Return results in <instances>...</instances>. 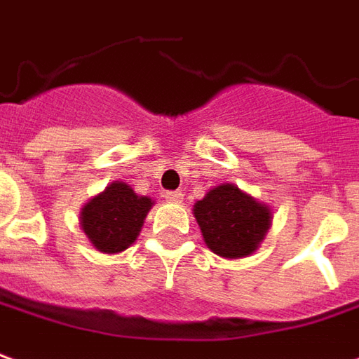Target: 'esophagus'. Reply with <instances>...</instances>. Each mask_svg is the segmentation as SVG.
<instances>
[{
    "label": "esophagus",
    "mask_w": 359,
    "mask_h": 359,
    "mask_svg": "<svg viewBox=\"0 0 359 359\" xmlns=\"http://www.w3.org/2000/svg\"><path fill=\"white\" fill-rule=\"evenodd\" d=\"M163 198L167 200V202H180L182 200V192L180 190H167Z\"/></svg>",
    "instance_id": "obj_1"
}]
</instances>
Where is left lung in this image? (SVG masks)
<instances>
[{"mask_svg":"<svg viewBox=\"0 0 359 359\" xmlns=\"http://www.w3.org/2000/svg\"><path fill=\"white\" fill-rule=\"evenodd\" d=\"M194 217L208 249L225 258L255 252L270 227V208L241 192L235 184H222L194 205Z\"/></svg>","mask_w":359,"mask_h":359,"instance_id":"8db88e82","label":"left lung"}]
</instances>
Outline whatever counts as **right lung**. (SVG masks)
Instances as JSON below:
<instances>
[{
  "instance_id": "right-lung-1",
  "label": "right lung",
  "mask_w": 359,
  "mask_h": 359,
  "mask_svg": "<svg viewBox=\"0 0 359 359\" xmlns=\"http://www.w3.org/2000/svg\"><path fill=\"white\" fill-rule=\"evenodd\" d=\"M151 198L137 196L126 182H112L81 210V227L101 252L128 249L140 235Z\"/></svg>"
}]
</instances>
